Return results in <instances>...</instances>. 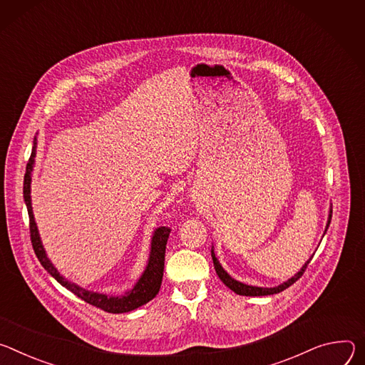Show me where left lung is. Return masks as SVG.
I'll return each mask as SVG.
<instances>
[{
	"instance_id": "left-lung-1",
	"label": "left lung",
	"mask_w": 365,
	"mask_h": 365,
	"mask_svg": "<svg viewBox=\"0 0 365 365\" xmlns=\"http://www.w3.org/2000/svg\"><path fill=\"white\" fill-rule=\"evenodd\" d=\"M331 219H332V210H329V219H328V225H327V229H325V232L328 230V227H329V223H331ZM212 258H213V264H215V269H216V272H217V275H219V278L223 281V284L225 286H227L232 292H235L236 294H240V296H269V294H277V293H279V292H282V290H286V289H289L292 284H294V282L303 275V272L306 271V268H307V265H309V262L312 261V258L313 257H310V259L302 267V269L294 275V277H292L290 279H287L286 282H282V284H279V286H277V287H255V286H248V284H244V282H240V281H236L235 278H232L225 269H223V267L220 265V262L217 261V258H216V255H215V251H213V248H212Z\"/></svg>"
}]
</instances>
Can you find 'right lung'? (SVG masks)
Returning <instances> with one entry per match:
<instances>
[{
  "label": "right lung",
  "instance_id": "1",
  "mask_svg": "<svg viewBox=\"0 0 365 365\" xmlns=\"http://www.w3.org/2000/svg\"><path fill=\"white\" fill-rule=\"evenodd\" d=\"M36 146H37V138L34 136L33 140V149L30 159L27 162L26 167V174H24V184H23V195L24 201L27 206L29 212V220H30V239H31V245L34 250V254L40 264L43 265V268L59 282L65 289L72 292L75 296L79 299H83L84 302L100 307L104 312L108 313H126L130 310H135L148 302H150L159 292L160 289V282H162V275H164V264H165V248H167V242L170 237L171 229L167 226L158 227L153 232L152 242H150V254L148 259V265L139 278V281L135 284V287L125 293V296H107L101 293H94L90 290H86L83 287H79L75 282L68 281L65 277L59 274V271L53 267V264L49 261L45 248L42 245V240H40L37 226L34 222L33 210H31V198H30V182H31V171L34 165V158H36Z\"/></svg>",
  "mask_w": 365,
  "mask_h": 365
}]
</instances>
